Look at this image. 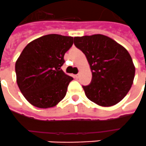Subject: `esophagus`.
<instances>
[{
  "mask_svg": "<svg viewBox=\"0 0 146 146\" xmlns=\"http://www.w3.org/2000/svg\"><path fill=\"white\" fill-rule=\"evenodd\" d=\"M80 73H78V74H76V78H79V77H80Z\"/></svg>",
  "mask_w": 146,
  "mask_h": 146,
  "instance_id": "1",
  "label": "esophagus"
}]
</instances>
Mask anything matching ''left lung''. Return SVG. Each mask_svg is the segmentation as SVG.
<instances>
[{"mask_svg":"<svg viewBox=\"0 0 146 146\" xmlns=\"http://www.w3.org/2000/svg\"><path fill=\"white\" fill-rule=\"evenodd\" d=\"M74 45L87 57L92 72L89 85L83 86L90 100L100 106L116 104L133 84L135 68L122 46L104 35L74 38Z\"/></svg>","mask_w":146,"mask_h":146,"instance_id":"obj_1","label":"left lung"}]
</instances>
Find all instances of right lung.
<instances>
[{
	"label": "right lung",
	"instance_id": "obj_1",
	"mask_svg": "<svg viewBox=\"0 0 146 146\" xmlns=\"http://www.w3.org/2000/svg\"><path fill=\"white\" fill-rule=\"evenodd\" d=\"M73 38L50 34L29 43L15 63L17 84L29 103L39 108L56 105L73 78L61 69Z\"/></svg>",
	"mask_w": 146,
	"mask_h": 146
}]
</instances>
